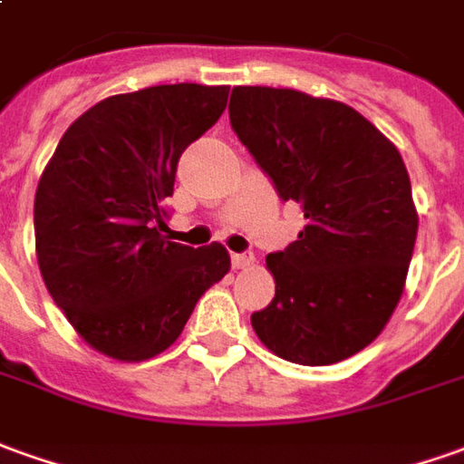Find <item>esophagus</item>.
<instances>
[{
	"label": "esophagus",
	"instance_id": "obj_1",
	"mask_svg": "<svg viewBox=\"0 0 464 464\" xmlns=\"http://www.w3.org/2000/svg\"><path fill=\"white\" fill-rule=\"evenodd\" d=\"M252 263H255V257L247 255V252H235V255H232V267H235V270H247Z\"/></svg>",
	"mask_w": 464,
	"mask_h": 464
}]
</instances>
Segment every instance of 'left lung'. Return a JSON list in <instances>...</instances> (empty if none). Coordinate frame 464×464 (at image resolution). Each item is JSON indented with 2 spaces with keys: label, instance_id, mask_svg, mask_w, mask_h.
Listing matches in <instances>:
<instances>
[{
  "label": "left lung",
  "instance_id": "obj_1",
  "mask_svg": "<svg viewBox=\"0 0 464 464\" xmlns=\"http://www.w3.org/2000/svg\"><path fill=\"white\" fill-rule=\"evenodd\" d=\"M229 123L305 227L267 255L275 298L252 328L280 359L328 366L384 331L404 293L417 207L397 146L351 105L237 85Z\"/></svg>",
  "mask_w": 464,
  "mask_h": 464
}]
</instances>
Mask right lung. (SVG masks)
I'll use <instances>...</instances> for the list:
<instances>
[{"instance_id": "obj_1", "label": "right lung", "mask_w": 464, "mask_h": 464, "mask_svg": "<svg viewBox=\"0 0 464 464\" xmlns=\"http://www.w3.org/2000/svg\"><path fill=\"white\" fill-rule=\"evenodd\" d=\"M229 85H153L111 95L65 130L34 194V247L55 305L116 361L177 341L229 252L166 237L179 156L219 121Z\"/></svg>"}]
</instances>
